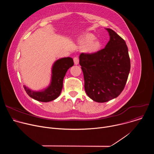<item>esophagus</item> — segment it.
Masks as SVG:
<instances>
[{
  "mask_svg": "<svg viewBox=\"0 0 154 154\" xmlns=\"http://www.w3.org/2000/svg\"><path fill=\"white\" fill-rule=\"evenodd\" d=\"M73 60H74V62L75 64H79V58L78 57H74Z\"/></svg>",
  "mask_w": 154,
  "mask_h": 154,
  "instance_id": "34e87169",
  "label": "esophagus"
}]
</instances>
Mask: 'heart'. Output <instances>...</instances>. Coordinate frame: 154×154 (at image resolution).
Here are the masks:
<instances>
[{
    "instance_id": "1",
    "label": "heart",
    "mask_w": 154,
    "mask_h": 154,
    "mask_svg": "<svg viewBox=\"0 0 154 154\" xmlns=\"http://www.w3.org/2000/svg\"><path fill=\"white\" fill-rule=\"evenodd\" d=\"M95 37L92 34H87L82 38V42L84 44L89 45L88 50L90 52H96L100 48V43L97 41H93Z\"/></svg>"
}]
</instances>
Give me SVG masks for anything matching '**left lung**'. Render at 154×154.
<instances>
[{
    "mask_svg": "<svg viewBox=\"0 0 154 154\" xmlns=\"http://www.w3.org/2000/svg\"><path fill=\"white\" fill-rule=\"evenodd\" d=\"M110 39L105 48L93 53H82V66L86 93L97 102L117 97L123 91L130 70L125 41L115 31L106 29Z\"/></svg>",
    "mask_w": 154,
    "mask_h": 154,
    "instance_id": "8db88e82",
    "label": "left lung"
}]
</instances>
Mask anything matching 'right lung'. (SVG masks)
I'll return each mask as SVG.
<instances>
[{
  "mask_svg": "<svg viewBox=\"0 0 154 154\" xmlns=\"http://www.w3.org/2000/svg\"><path fill=\"white\" fill-rule=\"evenodd\" d=\"M73 65V60L70 57L63 58L56 61L52 68L51 84L46 90L40 92H34L24 86V90L30 97L38 101L47 102L57 99L62 90L64 77L68 69Z\"/></svg>",
  "mask_w": 154,
  "mask_h": 154,
  "instance_id": "right-lung-1",
  "label": "right lung"
}]
</instances>
